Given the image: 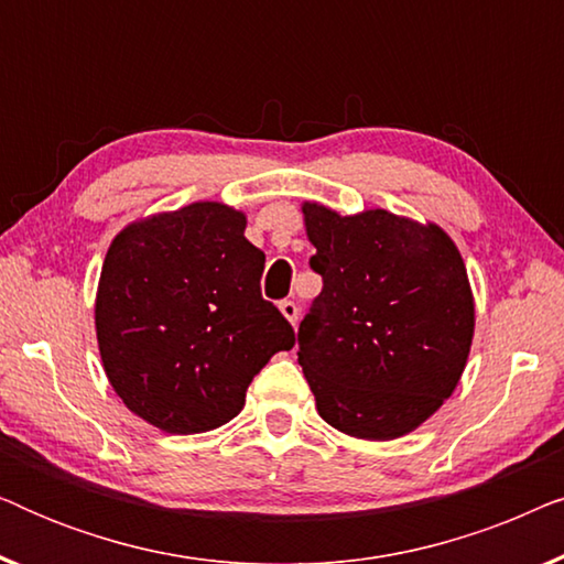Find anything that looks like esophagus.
Segmentation results:
<instances>
[{"label":"esophagus","instance_id":"1","mask_svg":"<svg viewBox=\"0 0 564 564\" xmlns=\"http://www.w3.org/2000/svg\"><path fill=\"white\" fill-rule=\"evenodd\" d=\"M280 311H282L284 318H288V321L292 323V326H295L297 318H300V307H297L295 300H282V303H280Z\"/></svg>","mask_w":564,"mask_h":564}]
</instances>
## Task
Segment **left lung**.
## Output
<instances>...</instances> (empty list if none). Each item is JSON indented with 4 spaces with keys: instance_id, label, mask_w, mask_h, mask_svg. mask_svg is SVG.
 <instances>
[{
    "instance_id": "obj_1",
    "label": "left lung",
    "mask_w": 564,
    "mask_h": 564,
    "mask_svg": "<svg viewBox=\"0 0 564 564\" xmlns=\"http://www.w3.org/2000/svg\"><path fill=\"white\" fill-rule=\"evenodd\" d=\"M303 215L323 290L300 323L297 361L321 419L369 442L411 434L465 372L475 330L465 261L434 223L315 203Z\"/></svg>"
}]
</instances>
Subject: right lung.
<instances>
[{
    "mask_svg": "<svg viewBox=\"0 0 564 564\" xmlns=\"http://www.w3.org/2000/svg\"><path fill=\"white\" fill-rule=\"evenodd\" d=\"M246 215L220 203L130 223L107 251L95 303L107 380L130 411L166 434H203L241 413L288 318L261 297L264 251Z\"/></svg>",
    "mask_w": 564,
    "mask_h": 564,
    "instance_id": "right-lung-1",
    "label": "right lung"
}]
</instances>
